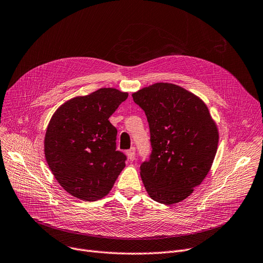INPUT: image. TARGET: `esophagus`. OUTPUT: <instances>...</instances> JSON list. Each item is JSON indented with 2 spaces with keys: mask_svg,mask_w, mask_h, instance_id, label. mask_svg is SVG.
Returning a JSON list of instances; mask_svg holds the SVG:
<instances>
[{
  "mask_svg": "<svg viewBox=\"0 0 263 263\" xmlns=\"http://www.w3.org/2000/svg\"><path fill=\"white\" fill-rule=\"evenodd\" d=\"M126 154H127V157H128L129 161H134L135 160V154H136V149L135 148L129 149L127 152H126Z\"/></svg>",
  "mask_w": 263,
  "mask_h": 263,
  "instance_id": "obj_1",
  "label": "esophagus"
}]
</instances>
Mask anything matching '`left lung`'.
<instances>
[{
	"mask_svg": "<svg viewBox=\"0 0 263 263\" xmlns=\"http://www.w3.org/2000/svg\"><path fill=\"white\" fill-rule=\"evenodd\" d=\"M148 119L152 154L140 166L149 196L165 205L190 196L209 173L219 132L206 103L172 83H154L133 93Z\"/></svg>",
	"mask_w": 263,
	"mask_h": 263,
	"instance_id": "left-lung-1",
	"label": "left lung"
}]
</instances>
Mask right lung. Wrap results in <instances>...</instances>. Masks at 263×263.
<instances>
[{
  "mask_svg": "<svg viewBox=\"0 0 263 263\" xmlns=\"http://www.w3.org/2000/svg\"><path fill=\"white\" fill-rule=\"evenodd\" d=\"M128 92L103 87L67 100L52 114L44 138L47 165L69 194L85 202L108 195L124 170L109 118Z\"/></svg>",
  "mask_w": 263,
  "mask_h": 263,
  "instance_id": "right-lung-1",
  "label": "right lung"
}]
</instances>
